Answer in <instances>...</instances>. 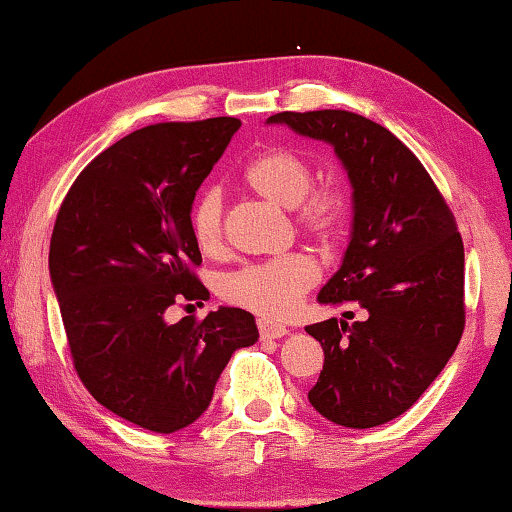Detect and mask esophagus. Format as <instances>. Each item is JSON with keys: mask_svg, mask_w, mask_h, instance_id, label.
<instances>
[{"mask_svg": "<svg viewBox=\"0 0 512 512\" xmlns=\"http://www.w3.org/2000/svg\"><path fill=\"white\" fill-rule=\"evenodd\" d=\"M257 327H259V336H262L264 341H269V338H283L290 334V329L283 325H273L269 320H259Z\"/></svg>", "mask_w": 512, "mask_h": 512, "instance_id": "obj_1", "label": "esophagus"}]
</instances>
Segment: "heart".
Returning <instances> with one entry per match:
<instances>
[{
  "mask_svg": "<svg viewBox=\"0 0 512 512\" xmlns=\"http://www.w3.org/2000/svg\"><path fill=\"white\" fill-rule=\"evenodd\" d=\"M243 185L280 208H292L294 225L315 243L327 246L343 229V194L334 187H315L313 169L306 157L290 148H269L255 155L241 174ZM190 234L204 255L222 248V199L218 192H206L194 201L190 211ZM318 280V266L308 255L290 253L266 262L248 264L222 278L220 294L229 304L248 308L262 318H287L304 294Z\"/></svg>",
  "mask_w": 512,
  "mask_h": 512,
  "instance_id": "b5f03b06",
  "label": "heart"
}]
</instances>
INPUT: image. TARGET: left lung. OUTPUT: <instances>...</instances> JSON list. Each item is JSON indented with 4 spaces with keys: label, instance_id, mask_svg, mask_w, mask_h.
Segmentation results:
<instances>
[{
    "label": "left lung",
    "instance_id": "8db88e82",
    "mask_svg": "<svg viewBox=\"0 0 512 512\" xmlns=\"http://www.w3.org/2000/svg\"><path fill=\"white\" fill-rule=\"evenodd\" d=\"M266 125L329 143L348 174L350 241L318 301L359 306L364 318L306 327L325 350L308 401L341 427H378L422 397L462 338V236L427 169L378 122L285 111Z\"/></svg>",
    "mask_w": 512,
    "mask_h": 512
}]
</instances>
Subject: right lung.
<instances>
[{
  "instance_id": "add662e5",
  "label": "right lung",
  "mask_w": 512,
  "mask_h": 512,
  "mask_svg": "<svg viewBox=\"0 0 512 512\" xmlns=\"http://www.w3.org/2000/svg\"><path fill=\"white\" fill-rule=\"evenodd\" d=\"M241 122H162L127 134L81 171L50 239V283L78 378L111 413L157 434L199 420L255 318L220 306L169 325L176 301H206L192 273L197 190Z\"/></svg>"
}]
</instances>
